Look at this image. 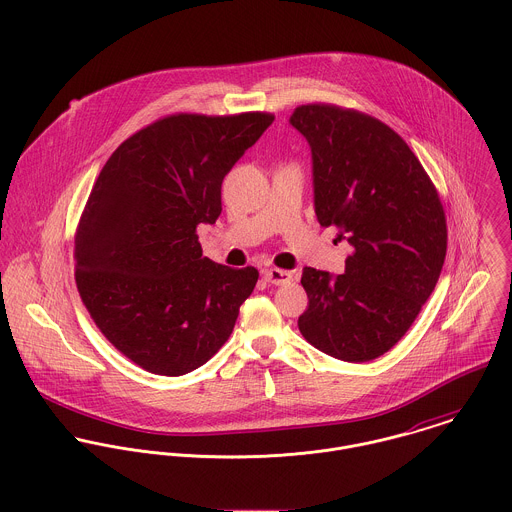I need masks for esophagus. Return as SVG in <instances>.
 Returning <instances> with one entry per match:
<instances>
[{"label": "esophagus", "instance_id": "34e87169", "mask_svg": "<svg viewBox=\"0 0 512 512\" xmlns=\"http://www.w3.org/2000/svg\"><path fill=\"white\" fill-rule=\"evenodd\" d=\"M264 280L274 284V286H284L290 284L293 280L292 272L288 270H280V268H266L264 270Z\"/></svg>", "mask_w": 512, "mask_h": 512}]
</instances>
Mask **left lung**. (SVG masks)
<instances>
[{"instance_id":"obj_1","label":"left lung","mask_w":512,"mask_h":512,"mask_svg":"<svg viewBox=\"0 0 512 512\" xmlns=\"http://www.w3.org/2000/svg\"><path fill=\"white\" fill-rule=\"evenodd\" d=\"M311 146L315 215L353 246L345 274L305 268L297 327L315 349L347 363L390 351L434 292L447 252L438 189L384 122L313 102L290 118Z\"/></svg>"}]
</instances>
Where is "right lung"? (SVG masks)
<instances>
[{
	"instance_id": "right-lung-1",
	"label": "right lung",
	"mask_w": 512,
	"mask_h": 512,
	"mask_svg": "<svg viewBox=\"0 0 512 512\" xmlns=\"http://www.w3.org/2000/svg\"><path fill=\"white\" fill-rule=\"evenodd\" d=\"M274 122L270 112L171 114L110 155L74 232V280L100 333L151 374L205 365L258 282L203 256L224 175Z\"/></svg>"
}]
</instances>
